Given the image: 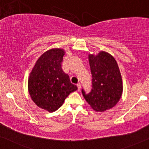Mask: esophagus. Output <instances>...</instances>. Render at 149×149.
<instances>
[{"instance_id":"esophagus-1","label":"esophagus","mask_w":149,"mask_h":149,"mask_svg":"<svg viewBox=\"0 0 149 149\" xmlns=\"http://www.w3.org/2000/svg\"><path fill=\"white\" fill-rule=\"evenodd\" d=\"M77 90L79 91V90H80V88H81V84H79V83L77 84Z\"/></svg>"}]
</instances>
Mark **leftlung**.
Segmentation results:
<instances>
[{
	"instance_id": "8db88e82",
	"label": "left lung",
	"mask_w": 149,
	"mask_h": 149,
	"mask_svg": "<svg viewBox=\"0 0 149 149\" xmlns=\"http://www.w3.org/2000/svg\"><path fill=\"white\" fill-rule=\"evenodd\" d=\"M88 61L93 88L87 95L83 90L81 92L93 110L104 112L116 105L122 95L120 71L115 58L105 51H100L96 55L89 54Z\"/></svg>"
}]
</instances>
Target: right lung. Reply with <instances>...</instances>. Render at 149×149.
Returning a JSON list of instances; mask_svg holds the SVG:
<instances>
[{
	"instance_id": "add662e5",
	"label": "right lung",
	"mask_w": 149,
	"mask_h": 149,
	"mask_svg": "<svg viewBox=\"0 0 149 149\" xmlns=\"http://www.w3.org/2000/svg\"><path fill=\"white\" fill-rule=\"evenodd\" d=\"M65 50L52 49L44 53L36 62L28 77V91L38 107L50 113L63 104L71 93L77 89L61 68Z\"/></svg>"
}]
</instances>
